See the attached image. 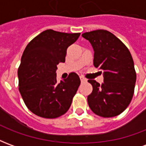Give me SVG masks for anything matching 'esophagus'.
Masks as SVG:
<instances>
[{"label": "esophagus", "mask_w": 146, "mask_h": 146, "mask_svg": "<svg viewBox=\"0 0 146 146\" xmlns=\"http://www.w3.org/2000/svg\"><path fill=\"white\" fill-rule=\"evenodd\" d=\"M80 80H81V82H85V81H87V79L84 78V77L82 76H80Z\"/></svg>", "instance_id": "obj_1"}]
</instances>
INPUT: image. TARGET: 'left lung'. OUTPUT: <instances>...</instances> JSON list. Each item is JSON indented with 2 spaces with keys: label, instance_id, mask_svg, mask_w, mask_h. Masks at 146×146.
I'll return each mask as SVG.
<instances>
[{
  "label": "left lung",
  "instance_id": "obj_1",
  "mask_svg": "<svg viewBox=\"0 0 146 146\" xmlns=\"http://www.w3.org/2000/svg\"><path fill=\"white\" fill-rule=\"evenodd\" d=\"M94 49V66L103 74L100 84L88 80L93 91L88 96L92 112L102 117H113L127 108L135 92L136 72L128 48L107 30H97L82 34Z\"/></svg>",
  "mask_w": 146,
  "mask_h": 146
}]
</instances>
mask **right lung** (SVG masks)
I'll list each match as a JSON object with an SVG mask.
<instances>
[{
	"label": "right lung",
	"mask_w": 146,
	"mask_h": 146,
	"mask_svg": "<svg viewBox=\"0 0 146 146\" xmlns=\"http://www.w3.org/2000/svg\"><path fill=\"white\" fill-rule=\"evenodd\" d=\"M80 35L43 31L27 44L18 69L19 90L27 108L36 116L54 119L70 109L80 80L75 73L57 81L56 70L65 62L66 50Z\"/></svg>",
	"instance_id": "add662e5"
}]
</instances>
